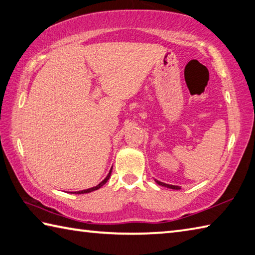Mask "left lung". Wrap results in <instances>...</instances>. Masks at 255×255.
I'll return each mask as SVG.
<instances>
[{
	"instance_id": "left-lung-1",
	"label": "left lung",
	"mask_w": 255,
	"mask_h": 255,
	"mask_svg": "<svg viewBox=\"0 0 255 255\" xmlns=\"http://www.w3.org/2000/svg\"><path fill=\"white\" fill-rule=\"evenodd\" d=\"M155 182L158 184V185H161V186H165V187H168V188H172V189H180L179 186H175V185H169V184H165L163 182H159V180L155 179Z\"/></svg>"
}]
</instances>
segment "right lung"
Instances as JSON below:
<instances>
[{"mask_svg": "<svg viewBox=\"0 0 255 255\" xmlns=\"http://www.w3.org/2000/svg\"><path fill=\"white\" fill-rule=\"evenodd\" d=\"M112 170H113V167H112V169L109 170V173H108V175H107V177H106V178L103 180V182H101V183H99L98 185H97V186H95V187H91V188H88V189H85V191L75 192V194H86V193H90V192H94V191H97V189H99L101 186H103V185H105L106 183H107V180L109 179L110 175H112Z\"/></svg>", "mask_w": 255, "mask_h": 255, "instance_id": "1", "label": "right lung"}]
</instances>
